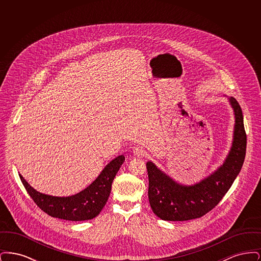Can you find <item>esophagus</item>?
Returning a JSON list of instances; mask_svg holds the SVG:
<instances>
[{
  "label": "esophagus",
  "instance_id": "obj_1",
  "mask_svg": "<svg viewBox=\"0 0 261 261\" xmlns=\"http://www.w3.org/2000/svg\"><path fill=\"white\" fill-rule=\"evenodd\" d=\"M133 153L135 156H144L146 154V149H144L143 147H140V146H137L134 149H133Z\"/></svg>",
  "mask_w": 261,
  "mask_h": 261
}]
</instances>
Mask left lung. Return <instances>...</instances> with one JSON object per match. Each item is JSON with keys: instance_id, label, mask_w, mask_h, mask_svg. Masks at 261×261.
Listing matches in <instances>:
<instances>
[{"instance_id": "left-lung-1", "label": "left lung", "mask_w": 261, "mask_h": 261, "mask_svg": "<svg viewBox=\"0 0 261 261\" xmlns=\"http://www.w3.org/2000/svg\"><path fill=\"white\" fill-rule=\"evenodd\" d=\"M235 124L232 146L223 164L193 185H183L147 162L149 204L153 213L166 221H186L203 216L222 199L240 173L246 156L247 135L242 109L235 98L228 97Z\"/></svg>"}]
</instances>
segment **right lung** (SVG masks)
Instances as JSON below:
<instances>
[{
	"label": "right lung",
	"mask_w": 261,
	"mask_h": 261,
	"mask_svg": "<svg viewBox=\"0 0 261 261\" xmlns=\"http://www.w3.org/2000/svg\"><path fill=\"white\" fill-rule=\"evenodd\" d=\"M124 161L123 154L118 155L105 166L91 185L69 197L42 194L30 186L20 174L19 177L29 196L44 212L63 220L84 221L98 216L106 205L112 191V181Z\"/></svg>",
	"instance_id": "1"
}]
</instances>
